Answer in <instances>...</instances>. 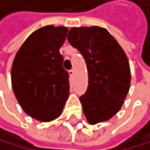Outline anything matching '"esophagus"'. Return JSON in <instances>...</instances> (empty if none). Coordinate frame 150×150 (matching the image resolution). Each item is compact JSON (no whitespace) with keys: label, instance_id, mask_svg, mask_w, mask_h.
<instances>
[{"label":"esophagus","instance_id":"obj_1","mask_svg":"<svg viewBox=\"0 0 150 150\" xmlns=\"http://www.w3.org/2000/svg\"><path fill=\"white\" fill-rule=\"evenodd\" d=\"M69 74L70 77H73V75H74V70H73V69H70V70L69 71Z\"/></svg>","mask_w":150,"mask_h":150}]
</instances>
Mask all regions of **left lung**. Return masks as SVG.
Segmentation results:
<instances>
[{"mask_svg": "<svg viewBox=\"0 0 150 150\" xmlns=\"http://www.w3.org/2000/svg\"><path fill=\"white\" fill-rule=\"evenodd\" d=\"M69 42L83 57L88 71V87L80 97L90 124L108 121L120 109L130 89L128 58L121 45L106 28H72Z\"/></svg>", "mask_w": 150, "mask_h": 150, "instance_id": "1", "label": "left lung"}]
</instances>
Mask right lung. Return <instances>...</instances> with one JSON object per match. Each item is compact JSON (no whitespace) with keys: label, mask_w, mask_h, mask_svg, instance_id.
<instances>
[{"label":"right lung","mask_w":150,"mask_h":150,"mask_svg":"<svg viewBox=\"0 0 150 150\" xmlns=\"http://www.w3.org/2000/svg\"><path fill=\"white\" fill-rule=\"evenodd\" d=\"M68 28L45 26L28 37L12 65L13 91L28 115L41 122L60 116L69 95V72L59 53Z\"/></svg>","instance_id":"obj_1"}]
</instances>
